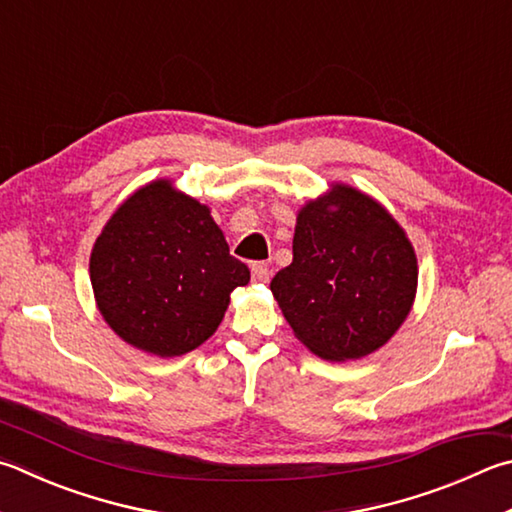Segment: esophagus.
Instances as JSON below:
<instances>
[{"mask_svg":"<svg viewBox=\"0 0 512 512\" xmlns=\"http://www.w3.org/2000/svg\"><path fill=\"white\" fill-rule=\"evenodd\" d=\"M250 271H253V280L255 282H266L268 280V266L264 262L253 264V268H250Z\"/></svg>","mask_w":512,"mask_h":512,"instance_id":"34e87169","label":"esophagus"}]
</instances>
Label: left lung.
I'll list each match as a JSON object with an SVG mask.
<instances>
[{
	"label": "left lung",
	"instance_id": "left-lung-1",
	"mask_svg": "<svg viewBox=\"0 0 512 512\" xmlns=\"http://www.w3.org/2000/svg\"><path fill=\"white\" fill-rule=\"evenodd\" d=\"M416 284V253L398 221L369 194L333 183L297 212L293 262L271 291L304 347L345 362L394 336Z\"/></svg>",
	"mask_w": 512,
	"mask_h": 512
}]
</instances>
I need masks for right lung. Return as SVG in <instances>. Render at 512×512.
<instances>
[{"instance_id": "obj_1", "label": "right lung", "mask_w": 512, "mask_h": 512, "mask_svg": "<svg viewBox=\"0 0 512 512\" xmlns=\"http://www.w3.org/2000/svg\"><path fill=\"white\" fill-rule=\"evenodd\" d=\"M89 275L116 336L161 358L203 345L224 320L230 293L250 282L210 208L167 179L120 203L91 250Z\"/></svg>"}]
</instances>
